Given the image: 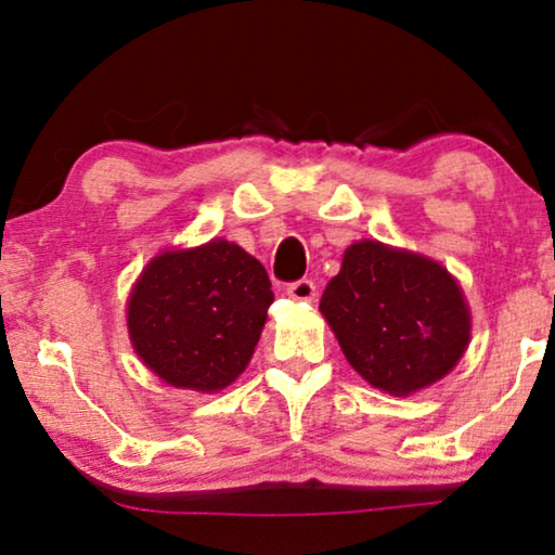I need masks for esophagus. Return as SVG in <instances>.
Instances as JSON below:
<instances>
[{
	"label": "esophagus",
	"mask_w": 555,
	"mask_h": 555,
	"mask_svg": "<svg viewBox=\"0 0 555 555\" xmlns=\"http://www.w3.org/2000/svg\"><path fill=\"white\" fill-rule=\"evenodd\" d=\"M287 295H291L293 300H300V302L315 300L313 280H298V283H291L287 285Z\"/></svg>",
	"instance_id": "esophagus-1"
}]
</instances>
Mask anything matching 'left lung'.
<instances>
[{"label": "left lung", "mask_w": 555, "mask_h": 555, "mask_svg": "<svg viewBox=\"0 0 555 555\" xmlns=\"http://www.w3.org/2000/svg\"><path fill=\"white\" fill-rule=\"evenodd\" d=\"M321 313L353 371L391 397L444 378L473 336L469 306L452 272L376 240L346 247Z\"/></svg>", "instance_id": "8db88e82"}]
</instances>
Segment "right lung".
Listing matches in <instances>:
<instances>
[{
	"mask_svg": "<svg viewBox=\"0 0 555 555\" xmlns=\"http://www.w3.org/2000/svg\"><path fill=\"white\" fill-rule=\"evenodd\" d=\"M272 300L268 272L234 242L162 249L128 295V338L164 384L215 393L247 369Z\"/></svg>",
	"mask_w": 555,
	"mask_h": 555,
	"instance_id": "add662e5",
	"label": "right lung"
}]
</instances>
